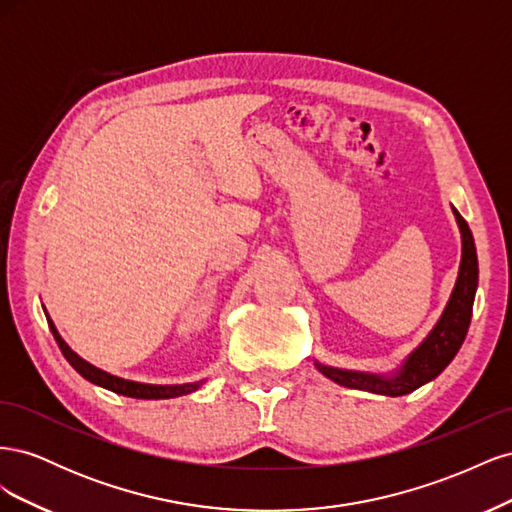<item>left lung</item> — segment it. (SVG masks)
I'll list each match as a JSON object with an SVG mask.
<instances>
[{"instance_id": "obj_1", "label": "left lung", "mask_w": 512, "mask_h": 512, "mask_svg": "<svg viewBox=\"0 0 512 512\" xmlns=\"http://www.w3.org/2000/svg\"><path fill=\"white\" fill-rule=\"evenodd\" d=\"M453 211H455L457 224L461 228L463 254H461V267H459L455 290L451 294V301H448L440 322L436 324V329H433L425 342L410 354L404 369H401L395 378L356 374V371L318 365V369L329 380L348 386V389L399 397V395H408L416 391L418 386H423L425 382L440 376L444 367L455 359V354L459 352L463 339H466L470 329L474 294L478 286V258H476L474 237L468 222L461 218L457 209Z\"/></svg>"}]
</instances>
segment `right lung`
Masks as SVG:
<instances>
[{"instance_id": "right-lung-1", "label": "right lung", "mask_w": 512, "mask_h": 512, "mask_svg": "<svg viewBox=\"0 0 512 512\" xmlns=\"http://www.w3.org/2000/svg\"><path fill=\"white\" fill-rule=\"evenodd\" d=\"M46 320H49L51 333H53V337H55V342H57V346H59L61 354L66 356V361H68L76 371H79V374H81L85 380H89V382H94V384L102 386V389H108V391H113V393H117V395L134 397V399H170V397L188 395V393L196 391L198 386H200L198 382H194V384H177V386H156V384L130 382V380H123V378H117V376L106 374V371H102V369H98V367H94V365H89L87 361H83V359H81L79 354L72 352V350L66 346L64 339L59 337L57 329L53 327L51 318L46 316Z\"/></svg>"}]
</instances>
